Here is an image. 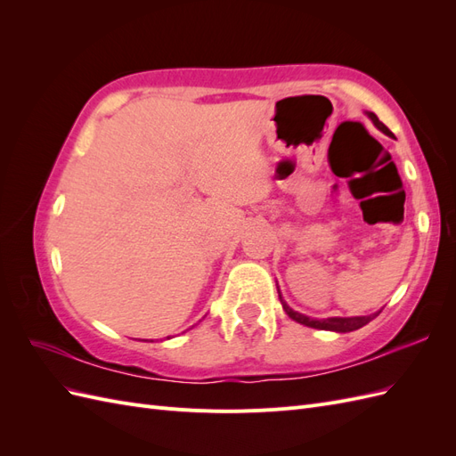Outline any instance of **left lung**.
I'll return each mask as SVG.
<instances>
[{"instance_id": "1", "label": "left lung", "mask_w": 456, "mask_h": 456, "mask_svg": "<svg viewBox=\"0 0 456 456\" xmlns=\"http://www.w3.org/2000/svg\"><path fill=\"white\" fill-rule=\"evenodd\" d=\"M369 118L372 119V123H375V126L382 131V133H386L388 136H394L392 134V131L384 126V123L372 114V112H369ZM278 293H280V289H278ZM280 300H281V305H283V310L287 312V315L291 317V320H295V322H298V323H302V325H306V327H314V329H323V330H337V333H350V330H355V329H360V327H363V325H367L372 317H377L380 312H377V314H372V315H360V317H327V320H312V317H308V315H302V314H298V312H295L293 308H289L287 305H285V300L281 298V295H280Z\"/></svg>"}]
</instances>
